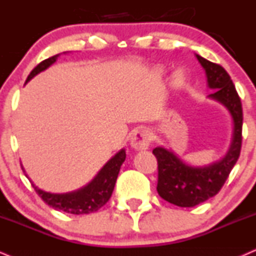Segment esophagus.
<instances>
[{
	"instance_id": "esophagus-1",
	"label": "esophagus",
	"mask_w": 256,
	"mask_h": 256,
	"mask_svg": "<svg viewBox=\"0 0 256 256\" xmlns=\"http://www.w3.org/2000/svg\"><path fill=\"white\" fill-rule=\"evenodd\" d=\"M152 142V134L146 128H138L131 137V146L136 150H146Z\"/></svg>"
}]
</instances>
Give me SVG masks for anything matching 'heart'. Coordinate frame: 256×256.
Masks as SVG:
<instances>
[{
  "mask_svg": "<svg viewBox=\"0 0 256 256\" xmlns=\"http://www.w3.org/2000/svg\"><path fill=\"white\" fill-rule=\"evenodd\" d=\"M180 80H181V78H180Z\"/></svg>",
  "mask_w": 256,
  "mask_h": 256,
  "instance_id": "obj_1",
  "label": "heart"
}]
</instances>
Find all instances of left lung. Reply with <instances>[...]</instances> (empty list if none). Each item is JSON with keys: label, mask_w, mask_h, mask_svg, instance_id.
<instances>
[{"label": "left lung", "mask_w": 256, "mask_h": 256, "mask_svg": "<svg viewBox=\"0 0 256 256\" xmlns=\"http://www.w3.org/2000/svg\"><path fill=\"white\" fill-rule=\"evenodd\" d=\"M196 57L205 70L208 87L216 90L208 98L223 104L232 116V136L224 158L202 167L188 164L170 149L152 150L158 163V194L180 208H193L220 192L238 160L242 144V104L229 74L199 54Z\"/></svg>", "instance_id": "1"}]
</instances>
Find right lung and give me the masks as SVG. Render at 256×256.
I'll return each instance as SVG.
<instances>
[{
	"label": "right lung",
	"instance_id": "1",
	"mask_svg": "<svg viewBox=\"0 0 256 256\" xmlns=\"http://www.w3.org/2000/svg\"><path fill=\"white\" fill-rule=\"evenodd\" d=\"M58 57H60V54H56V56H52L39 63L30 72L28 78L26 80V83L30 81L36 75H38L39 72H44L48 66H51L57 60ZM125 158V149H122L98 170V173L95 175L90 182L81 187V188L68 193H51L40 190L38 186H36L32 182V180L26 174L22 166L21 167H22L24 173L26 174V176L32 182L33 188L36 190V192L38 193L40 198L44 200L46 204L50 205L54 210H60L72 214H84L98 211V208H102L108 202L113 193V190H114L120 167L124 163Z\"/></svg>",
	"mask_w": 256,
	"mask_h": 256
}]
</instances>
